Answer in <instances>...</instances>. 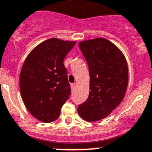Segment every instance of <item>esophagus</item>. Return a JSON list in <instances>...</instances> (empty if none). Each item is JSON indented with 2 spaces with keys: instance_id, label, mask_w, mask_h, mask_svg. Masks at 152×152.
Masks as SVG:
<instances>
[{
  "instance_id": "34e87169",
  "label": "esophagus",
  "mask_w": 152,
  "mask_h": 152,
  "mask_svg": "<svg viewBox=\"0 0 152 152\" xmlns=\"http://www.w3.org/2000/svg\"><path fill=\"white\" fill-rule=\"evenodd\" d=\"M71 89H72V91L74 92L75 90V83H72L71 84Z\"/></svg>"
}]
</instances>
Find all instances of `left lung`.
<instances>
[{"instance_id":"obj_1","label":"left lung","mask_w":152,"mask_h":152,"mask_svg":"<svg viewBox=\"0 0 152 152\" xmlns=\"http://www.w3.org/2000/svg\"><path fill=\"white\" fill-rule=\"evenodd\" d=\"M79 47L88 64L90 79L89 96L77 112L86 121H98L108 117L124 98L127 62L121 50L102 37L80 41Z\"/></svg>"}]
</instances>
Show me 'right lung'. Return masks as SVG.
<instances>
[{
    "label": "right lung",
    "instance_id": "obj_1",
    "mask_svg": "<svg viewBox=\"0 0 152 152\" xmlns=\"http://www.w3.org/2000/svg\"><path fill=\"white\" fill-rule=\"evenodd\" d=\"M76 41L50 38L29 53L19 75L22 101L33 117L44 123L55 121L71 93L65 57Z\"/></svg>",
    "mask_w": 152,
    "mask_h": 152
}]
</instances>
